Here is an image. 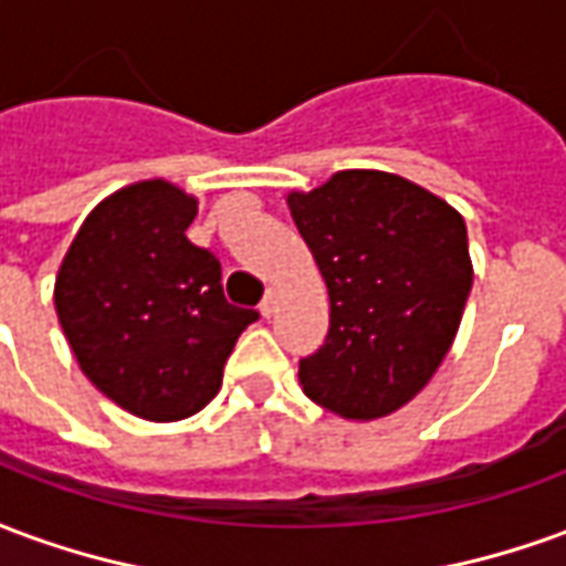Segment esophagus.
Masks as SVG:
<instances>
[{
	"label": "esophagus",
	"instance_id": "esophagus-1",
	"mask_svg": "<svg viewBox=\"0 0 566 566\" xmlns=\"http://www.w3.org/2000/svg\"><path fill=\"white\" fill-rule=\"evenodd\" d=\"M275 308H279V300H275V294L270 291V294L263 296V303H260V315H263V318H272Z\"/></svg>",
	"mask_w": 566,
	"mask_h": 566
}]
</instances>
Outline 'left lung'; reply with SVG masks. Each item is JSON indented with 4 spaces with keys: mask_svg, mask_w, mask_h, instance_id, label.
<instances>
[{
    "mask_svg": "<svg viewBox=\"0 0 566 566\" xmlns=\"http://www.w3.org/2000/svg\"><path fill=\"white\" fill-rule=\"evenodd\" d=\"M331 294V327L300 360L308 400L343 418L409 403L449 355L473 287L467 227L400 175L336 172L287 197Z\"/></svg>",
    "mask_w": 566,
    "mask_h": 566,
    "instance_id": "1",
    "label": "left lung"
}]
</instances>
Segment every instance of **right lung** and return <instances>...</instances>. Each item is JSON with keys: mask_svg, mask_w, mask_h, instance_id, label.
<instances>
[{"mask_svg": "<svg viewBox=\"0 0 566 566\" xmlns=\"http://www.w3.org/2000/svg\"><path fill=\"white\" fill-rule=\"evenodd\" d=\"M197 199L139 181L81 223L54 287L84 376L120 409L178 421L218 394L239 333L260 315L227 303L221 260L185 235Z\"/></svg>", "mask_w": 566, "mask_h": 566, "instance_id": "1", "label": "right lung"}]
</instances>
